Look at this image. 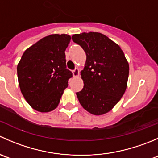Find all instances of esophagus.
<instances>
[{"instance_id":"34e87169","label":"esophagus","mask_w":158,"mask_h":158,"mask_svg":"<svg viewBox=\"0 0 158 158\" xmlns=\"http://www.w3.org/2000/svg\"><path fill=\"white\" fill-rule=\"evenodd\" d=\"M73 76H74V77H78L79 75V69H78V68H76V69L73 71Z\"/></svg>"}]
</instances>
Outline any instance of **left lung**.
I'll list each match as a JSON object with an SVG mask.
<instances>
[{"label": "left lung", "instance_id": "1", "mask_svg": "<svg viewBox=\"0 0 158 158\" xmlns=\"http://www.w3.org/2000/svg\"><path fill=\"white\" fill-rule=\"evenodd\" d=\"M86 54L81 71L83 89L76 95L81 106L95 115L106 114L117 104L127 88L129 66L123 51L108 36L97 32L72 36Z\"/></svg>", "mask_w": 158, "mask_h": 158}]
</instances>
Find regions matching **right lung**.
Masks as SVG:
<instances>
[{
  "label": "right lung",
  "mask_w": 158,
  "mask_h": 158,
  "mask_svg": "<svg viewBox=\"0 0 158 158\" xmlns=\"http://www.w3.org/2000/svg\"><path fill=\"white\" fill-rule=\"evenodd\" d=\"M71 36L52 34L25 50L17 65L20 91L33 109L48 112L58 106L73 73L66 68L65 50Z\"/></svg>",
  "instance_id": "1"
}]
</instances>
